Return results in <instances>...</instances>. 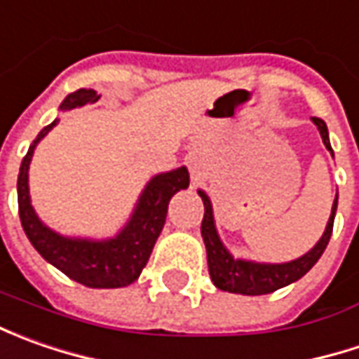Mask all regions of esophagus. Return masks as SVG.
Masks as SVG:
<instances>
[{"label": "esophagus", "instance_id": "1", "mask_svg": "<svg viewBox=\"0 0 359 359\" xmlns=\"http://www.w3.org/2000/svg\"><path fill=\"white\" fill-rule=\"evenodd\" d=\"M187 165H189V172H191V175H194L196 180H200V177H201V161H200V158L191 156V158H189V161H187Z\"/></svg>", "mask_w": 359, "mask_h": 359}]
</instances>
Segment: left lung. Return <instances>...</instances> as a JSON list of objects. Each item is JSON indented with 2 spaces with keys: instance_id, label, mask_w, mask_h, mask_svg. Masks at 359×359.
Here are the masks:
<instances>
[{
  "instance_id": "8db88e82",
  "label": "left lung",
  "mask_w": 359,
  "mask_h": 359,
  "mask_svg": "<svg viewBox=\"0 0 359 359\" xmlns=\"http://www.w3.org/2000/svg\"><path fill=\"white\" fill-rule=\"evenodd\" d=\"M311 121L318 126L320 135L324 140V145L327 147V151L334 156L325 121L320 118H311ZM198 194L203 200V210H205L203 219H201V238H203L205 252H208L210 278H212L215 287L229 292V294H243V296L271 294V292L280 290L283 285L297 282L302 276H306L324 254L325 245L332 238L334 217H336V210H338V194H336V200H334V205H332V215L327 219L324 236L320 238V241L311 248L308 254H304L297 259H292V262H285V264H257V262H250V259H236L233 255L229 254L226 245L219 240V236H217L212 201H210L205 191L200 189Z\"/></svg>"
}]
</instances>
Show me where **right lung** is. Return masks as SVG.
I'll return each mask as SVG.
<instances>
[{"label": "right lung", "mask_w": 359, "mask_h": 359, "mask_svg": "<svg viewBox=\"0 0 359 359\" xmlns=\"http://www.w3.org/2000/svg\"><path fill=\"white\" fill-rule=\"evenodd\" d=\"M100 95L93 90H77L69 93L60 105L62 111L81 107L86 104L97 102ZM60 119L51 121L37 133L34 144L29 145L25 158L21 161L20 175H18V205H20V219L25 236L32 245L39 252L43 259L51 266L63 271L74 282L83 283L88 287H126L133 283L142 269L145 268L151 250L159 238L168 205L173 194L189 186L187 168H177L172 172L159 173L147 182L135 210L128 219V224L118 236L109 240H88V238H65L57 231L49 229L35 214L32 200H29V163L34 158L35 145L39 144L49 130Z\"/></svg>", "instance_id": "1"}]
</instances>
